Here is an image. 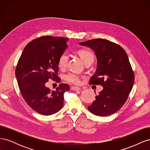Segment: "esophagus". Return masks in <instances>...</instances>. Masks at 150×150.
I'll list each match as a JSON object with an SVG mask.
<instances>
[{
    "label": "esophagus",
    "mask_w": 150,
    "mask_h": 150,
    "mask_svg": "<svg viewBox=\"0 0 150 150\" xmlns=\"http://www.w3.org/2000/svg\"><path fill=\"white\" fill-rule=\"evenodd\" d=\"M71 90L73 91H80L81 88H78V87H74V86H72V87L71 88Z\"/></svg>",
    "instance_id": "1"
}]
</instances>
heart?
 <instances>
[{
	"label": "heart",
	"mask_w": 150,
	"mask_h": 150,
	"mask_svg": "<svg viewBox=\"0 0 150 150\" xmlns=\"http://www.w3.org/2000/svg\"><path fill=\"white\" fill-rule=\"evenodd\" d=\"M79 55L84 62V64L88 62H93L94 54L90 51L86 50H81L79 51ZM69 59V55L67 52L62 53L58 59V66L60 69H64L66 67L67 61ZM65 79L72 84L78 85L81 83V77L73 72H69L65 76Z\"/></svg>",
	"instance_id": "1"
}]
</instances>
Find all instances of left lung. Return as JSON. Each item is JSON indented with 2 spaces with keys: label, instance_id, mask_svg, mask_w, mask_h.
I'll return each mask as SVG.
<instances>
[{
  "label": "left lung",
  "instance_id": "8db88e82",
  "mask_svg": "<svg viewBox=\"0 0 150 150\" xmlns=\"http://www.w3.org/2000/svg\"><path fill=\"white\" fill-rule=\"evenodd\" d=\"M79 44L93 50L97 58V69L89 84L103 87L88 110L100 116L113 114L124 105L134 84V75L128 55L119 45L104 39Z\"/></svg>",
  "mask_w": 150,
  "mask_h": 150
}]
</instances>
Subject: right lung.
<instances>
[{"label":"right lung","mask_w":150,"mask_h":150,"mask_svg":"<svg viewBox=\"0 0 150 150\" xmlns=\"http://www.w3.org/2000/svg\"><path fill=\"white\" fill-rule=\"evenodd\" d=\"M68 39L42 36L30 41L23 50L16 69L18 86L28 105L44 116L60 111L64 104V94L69 86L61 84L56 91L45 86L48 79L58 81L59 57L67 47Z\"/></svg>","instance_id":"obj_1"}]
</instances>
